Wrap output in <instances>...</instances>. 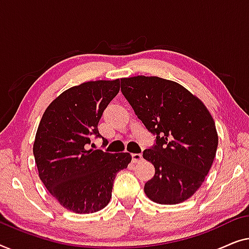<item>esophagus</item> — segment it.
Returning a JSON list of instances; mask_svg holds the SVG:
<instances>
[{"mask_svg":"<svg viewBox=\"0 0 249 249\" xmlns=\"http://www.w3.org/2000/svg\"><path fill=\"white\" fill-rule=\"evenodd\" d=\"M142 159H143V157H142L141 153H133V155H132V161L134 163L140 162V161H141Z\"/></svg>","mask_w":249,"mask_h":249,"instance_id":"1","label":"esophagus"}]
</instances>
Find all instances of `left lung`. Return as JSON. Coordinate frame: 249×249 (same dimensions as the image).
I'll list each match as a JSON object with an SVG mask.
<instances>
[{
	"mask_svg": "<svg viewBox=\"0 0 249 249\" xmlns=\"http://www.w3.org/2000/svg\"><path fill=\"white\" fill-rule=\"evenodd\" d=\"M121 91L155 135L143 158L155 166L144 192L153 202L177 204L201 187L218 148L214 121L190 91L158 76L121 79Z\"/></svg>",
	"mask_w": 249,
	"mask_h": 249,
	"instance_id": "obj_1",
	"label": "left lung"
}]
</instances>
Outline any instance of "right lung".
<instances>
[{
    "label": "right lung",
    "instance_id": "obj_1",
    "mask_svg": "<svg viewBox=\"0 0 249 249\" xmlns=\"http://www.w3.org/2000/svg\"><path fill=\"white\" fill-rule=\"evenodd\" d=\"M118 91V79L70 88L47 107L38 126L34 156L39 177L59 204L72 212L104 209L117 173L132 160L127 152L89 149L93 138H101L107 145L98 123Z\"/></svg>",
    "mask_w": 249,
    "mask_h": 249
}]
</instances>
